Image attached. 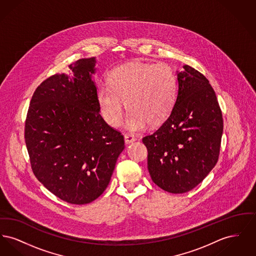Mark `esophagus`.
<instances>
[{
  "instance_id": "esophagus-1",
  "label": "esophagus",
  "mask_w": 256,
  "mask_h": 256,
  "mask_svg": "<svg viewBox=\"0 0 256 256\" xmlns=\"http://www.w3.org/2000/svg\"><path fill=\"white\" fill-rule=\"evenodd\" d=\"M135 140H136V138L132 134H126L124 135V142H126V144H130V143L134 142Z\"/></svg>"
}]
</instances>
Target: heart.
<instances>
[{"instance_id": "b5f03b06", "label": "heart", "mask_w": 256, "mask_h": 256, "mask_svg": "<svg viewBox=\"0 0 256 256\" xmlns=\"http://www.w3.org/2000/svg\"><path fill=\"white\" fill-rule=\"evenodd\" d=\"M110 87L97 91L98 108L104 120L117 128L122 122L124 104L128 114L126 126L132 132L162 124L169 117L176 100V74L165 64L141 61L114 68L108 78Z\"/></svg>"}]
</instances>
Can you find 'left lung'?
Here are the masks:
<instances>
[{"label":"left lung","mask_w":256,"mask_h":256,"mask_svg":"<svg viewBox=\"0 0 256 256\" xmlns=\"http://www.w3.org/2000/svg\"><path fill=\"white\" fill-rule=\"evenodd\" d=\"M178 96L170 117L143 138L152 182L172 193H186L202 182L219 158L224 130L215 91L189 65L176 72Z\"/></svg>","instance_id":"1"}]
</instances>
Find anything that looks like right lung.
<instances>
[{
	"instance_id": "obj_1",
	"label": "right lung",
	"mask_w": 256,
	"mask_h": 256,
	"mask_svg": "<svg viewBox=\"0 0 256 256\" xmlns=\"http://www.w3.org/2000/svg\"><path fill=\"white\" fill-rule=\"evenodd\" d=\"M96 58L70 65L72 78L56 74L34 91L24 124L32 169L50 193L86 204L104 193L124 148V136L100 114L92 80Z\"/></svg>"
}]
</instances>
